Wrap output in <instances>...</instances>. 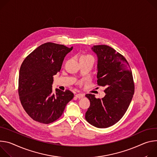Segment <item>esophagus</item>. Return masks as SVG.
<instances>
[{
	"label": "esophagus",
	"instance_id": "obj_1",
	"mask_svg": "<svg viewBox=\"0 0 157 157\" xmlns=\"http://www.w3.org/2000/svg\"><path fill=\"white\" fill-rule=\"evenodd\" d=\"M75 96L78 98H83L84 97V95L82 94H77L75 95Z\"/></svg>",
	"mask_w": 157,
	"mask_h": 157
}]
</instances>
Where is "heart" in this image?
<instances>
[{"label": "heart", "instance_id": "heart-1", "mask_svg": "<svg viewBox=\"0 0 157 157\" xmlns=\"http://www.w3.org/2000/svg\"><path fill=\"white\" fill-rule=\"evenodd\" d=\"M83 57H85V56H83Z\"/></svg>", "mask_w": 157, "mask_h": 157}]
</instances>
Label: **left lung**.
<instances>
[{"label": "left lung", "mask_w": 157, "mask_h": 157, "mask_svg": "<svg viewBox=\"0 0 157 157\" xmlns=\"http://www.w3.org/2000/svg\"><path fill=\"white\" fill-rule=\"evenodd\" d=\"M91 49L97 56V84L105 88V95L100 99L86 94L90 105L85 119L95 127L107 128L118 122L130 105L135 91L132 72L125 58L111 47Z\"/></svg>", "instance_id": "8db88e82"}]
</instances>
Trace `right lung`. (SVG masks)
<instances>
[{
  "label": "right lung",
  "instance_id": "obj_1",
  "mask_svg": "<svg viewBox=\"0 0 157 157\" xmlns=\"http://www.w3.org/2000/svg\"><path fill=\"white\" fill-rule=\"evenodd\" d=\"M73 49L52 42L42 44L25 59L19 71V95L27 113L35 121L48 124L57 120L74 98L68 90L52 92L54 77L66 55Z\"/></svg>",
  "mask_w": 157,
  "mask_h": 157
}]
</instances>
